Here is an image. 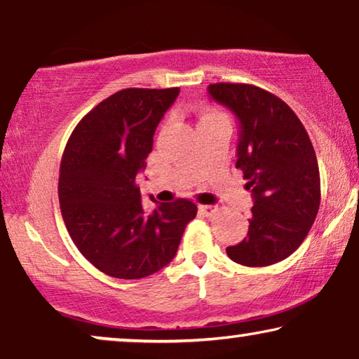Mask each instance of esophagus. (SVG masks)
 <instances>
[{
	"label": "esophagus",
	"instance_id": "obj_1",
	"mask_svg": "<svg viewBox=\"0 0 359 359\" xmlns=\"http://www.w3.org/2000/svg\"><path fill=\"white\" fill-rule=\"evenodd\" d=\"M216 210H218V206L216 205H201L200 206V213L203 216H213L216 213Z\"/></svg>",
	"mask_w": 359,
	"mask_h": 359
}]
</instances>
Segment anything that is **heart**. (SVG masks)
Listing matches in <instances>:
<instances>
[{"mask_svg": "<svg viewBox=\"0 0 359 359\" xmlns=\"http://www.w3.org/2000/svg\"><path fill=\"white\" fill-rule=\"evenodd\" d=\"M216 117H223V115L208 107H201L198 110V123L206 122V120H211V118H216Z\"/></svg>", "mask_w": 359, "mask_h": 359, "instance_id": "heart-1", "label": "heart"}]
</instances>
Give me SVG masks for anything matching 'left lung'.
<instances>
[{"label": "left lung", "mask_w": 359, "mask_h": 359, "mask_svg": "<svg viewBox=\"0 0 359 359\" xmlns=\"http://www.w3.org/2000/svg\"><path fill=\"white\" fill-rule=\"evenodd\" d=\"M210 97L239 123L236 168L254 206L247 237L226 249L245 266L285 260L306 239L320 205V174L309 135L280 97L252 84L216 83Z\"/></svg>", "instance_id": "8db88e82"}]
</instances>
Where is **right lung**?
I'll return each instance as SVG.
<instances>
[{
    "instance_id": "add662e5",
    "label": "right lung",
    "mask_w": 359,
    "mask_h": 359,
    "mask_svg": "<svg viewBox=\"0 0 359 359\" xmlns=\"http://www.w3.org/2000/svg\"><path fill=\"white\" fill-rule=\"evenodd\" d=\"M177 95L179 88L118 90L81 120L65 148L58 179L65 226L81 254L114 278L138 280L164 269L196 216L185 198L146 213L136 185Z\"/></svg>"
}]
</instances>
